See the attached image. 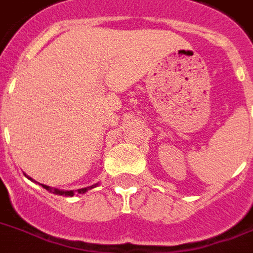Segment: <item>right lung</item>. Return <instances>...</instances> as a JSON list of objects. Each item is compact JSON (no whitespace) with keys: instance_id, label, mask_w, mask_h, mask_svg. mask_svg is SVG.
Here are the masks:
<instances>
[{"instance_id":"add662e5","label":"right lung","mask_w":253,"mask_h":253,"mask_svg":"<svg viewBox=\"0 0 253 253\" xmlns=\"http://www.w3.org/2000/svg\"><path fill=\"white\" fill-rule=\"evenodd\" d=\"M25 176H27V177H28V179L31 180V181H33V182H37V181H35V180L32 179V177H29L28 175H25ZM37 184H40V182H37ZM40 185H41L42 188H44V189H46V190H48V192L54 193V194H58V195H65V197H73V195H74V190H60V189H56V188H51V186H48V185H43V184H40ZM97 185H99V184H94V185H91V186H87V188L78 189L77 192L80 193V194H84V193H86L87 190H90V189H94V188H96Z\"/></svg>"}]
</instances>
